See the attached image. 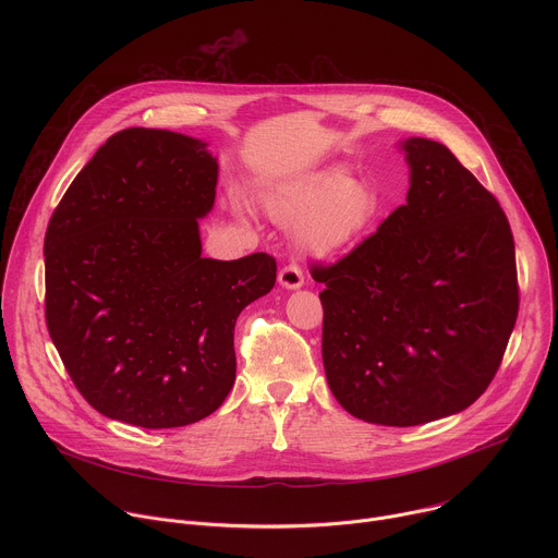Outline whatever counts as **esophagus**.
Segmentation results:
<instances>
[{
    "label": "esophagus",
    "instance_id": "1",
    "mask_svg": "<svg viewBox=\"0 0 558 558\" xmlns=\"http://www.w3.org/2000/svg\"><path fill=\"white\" fill-rule=\"evenodd\" d=\"M278 282L284 287V289H300L304 284V276H302V269L298 265H287L280 269L278 274Z\"/></svg>",
    "mask_w": 558,
    "mask_h": 558
}]
</instances>
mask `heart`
I'll return each mask as SVG.
<instances>
[{
	"instance_id": "b5f03b06",
	"label": "heart",
	"mask_w": 558,
	"mask_h": 558,
	"mask_svg": "<svg viewBox=\"0 0 558 558\" xmlns=\"http://www.w3.org/2000/svg\"><path fill=\"white\" fill-rule=\"evenodd\" d=\"M263 205L274 222L293 227L295 247L315 258L347 250L381 211L373 185L340 168L276 183L265 192Z\"/></svg>"
}]
</instances>
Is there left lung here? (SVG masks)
<instances>
[{
  "mask_svg": "<svg viewBox=\"0 0 558 558\" xmlns=\"http://www.w3.org/2000/svg\"><path fill=\"white\" fill-rule=\"evenodd\" d=\"M407 205L331 267L323 360L357 420L417 426L468 409L493 381L517 323L514 241L497 198L430 138L400 143Z\"/></svg>",
  "mask_w": 558,
  "mask_h": 558,
  "instance_id": "left-lung-1",
  "label": "left lung"
}]
</instances>
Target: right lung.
<instances>
[{"label":"right lung","instance_id":"add662e5","mask_svg":"<svg viewBox=\"0 0 558 558\" xmlns=\"http://www.w3.org/2000/svg\"><path fill=\"white\" fill-rule=\"evenodd\" d=\"M218 158L170 130L112 134L57 205L44 241L46 323L86 402L141 428L211 415L235 381V317L276 260L203 258Z\"/></svg>","mask_w":558,"mask_h":558}]
</instances>
